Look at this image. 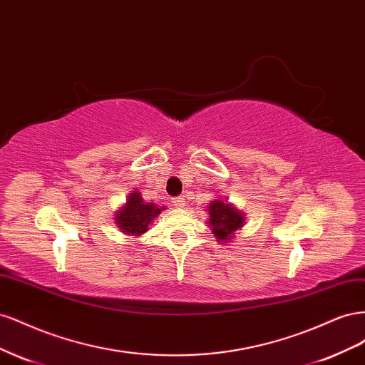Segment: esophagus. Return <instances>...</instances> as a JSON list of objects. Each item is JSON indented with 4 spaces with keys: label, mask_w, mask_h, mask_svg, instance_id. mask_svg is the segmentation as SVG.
I'll return each mask as SVG.
<instances>
[{
    "label": "esophagus",
    "mask_w": 365,
    "mask_h": 365,
    "mask_svg": "<svg viewBox=\"0 0 365 365\" xmlns=\"http://www.w3.org/2000/svg\"><path fill=\"white\" fill-rule=\"evenodd\" d=\"M172 204H173L176 208H182V207L185 205V200H184V197H181V196H178V197H173V200H172Z\"/></svg>",
    "instance_id": "1"
}]
</instances>
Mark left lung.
I'll return each mask as SVG.
<instances>
[{
    "instance_id": "left-lung-1",
    "label": "left lung",
    "mask_w": 365,
    "mask_h": 365,
    "mask_svg": "<svg viewBox=\"0 0 365 365\" xmlns=\"http://www.w3.org/2000/svg\"><path fill=\"white\" fill-rule=\"evenodd\" d=\"M208 225L219 242H228L245 224V215L222 200H215L208 205Z\"/></svg>"
}]
</instances>
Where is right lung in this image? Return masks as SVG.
<instances>
[{"label":"right lung","mask_w":365,"mask_h":365,"mask_svg":"<svg viewBox=\"0 0 365 365\" xmlns=\"http://www.w3.org/2000/svg\"><path fill=\"white\" fill-rule=\"evenodd\" d=\"M161 210L152 202H145L138 192L130 193L126 204L115 213V224L128 236H140L146 233L149 224L155 219Z\"/></svg>","instance_id":"obj_1"}]
</instances>
